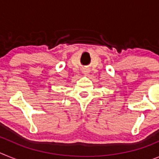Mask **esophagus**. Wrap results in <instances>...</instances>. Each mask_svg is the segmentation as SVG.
<instances>
[{
    "mask_svg": "<svg viewBox=\"0 0 159 159\" xmlns=\"http://www.w3.org/2000/svg\"><path fill=\"white\" fill-rule=\"evenodd\" d=\"M84 74H86L87 71H84Z\"/></svg>",
    "mask_w": 159,
    "mask_h": 159,
    "instance_id": "esophagus-1",
    "label": "esophagus"
}]
</instances>
